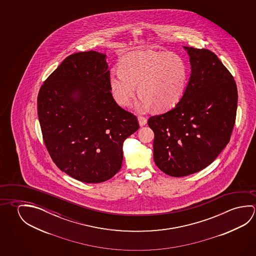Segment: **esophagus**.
Instances as JSON below:
<instances>
[{"label":"esophagus","mask_w":256,"mask_h":256,"mask_svg":"<svg viewBox=\"0 0 256 256\" xmlns=\"http://www.w3.org/2000/svg\"><path fill=\"white\" fill-rule=\"evenodd\" d=\"M138 122L140 126H144V125H146L147 118L146 117H142V116H138Z\"/></svg>","instance_id":"1"}]
</instances>
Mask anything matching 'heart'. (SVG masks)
<instances>
[{"instance_id":"heart-1","label":"heart","mask_w":256,"mask_h":256,"mask_svg":"<svg viewBox=\"0 0 256 256\" xmlns=\"http://www.w3.org/2000/svg\"><path fill=\"white\" fill-rule=\"evenodd\" d=\"M188 81V70L184 60L164 50H133L120 62V70L110 72L109 84L114 100L128 106L138 92L136 102L140 112L154 106L165 112L176 106L184 96Z\"/></svg>"}]
</instances>
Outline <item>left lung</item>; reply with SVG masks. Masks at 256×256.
<instances>
[{
    "label": "left lung",
    "mask_w": 256,
    "mask_h": 256,
    "mask_svg": "<svg viewBox=\"0 0 256 256\" xmlns=\"http://www.w3.org/2000/svg\"><path fill=\"white\" fill-rule=\"evenodd\" d=\"M184 48L191 64L184 96L173 109L148 120L155 164L178 178L200 172L218 157L230 142L238 107L235 80L217 55Z\"/></svg>",
    "instance_id": "left-lung-1"
}]
</instances>
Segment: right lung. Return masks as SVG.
Listing matches in <instances>:
<instances>
[{"mask_svg":"<svg viewBox=\"0 0 256 256\" xmlns=\"http://www.w3.org/2000/svg\"><path fill=\"white\" fill-rule=\"evenodd\" d=\"M106 55L68 56L38 97L44 142L56 166L86 183L108 180L122 168L123 142L139 128L112 97Z\"/></svg>","mask_w":256,"mask_h":256,"instance_id":"add662e5","label":"right lung"}]
</instances>
